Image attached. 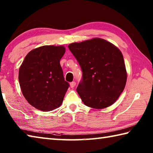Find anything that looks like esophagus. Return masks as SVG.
I'll list each match as a JSON object with an SVG mask.
<instances>
[{"label":"esophagus","mask_w":153,"mask_h":153,"mask_svg":"<svg viewBox=\"0 0 153 153\" xmlns=\"http://www.w3.org/2000/svg\"><path fill=\"white\" fill-rule=\"evenodd\" d=\"M76 82H72L70 83V87L71 88H74V87H75V86H76Z\"/></svg>","instance_id":"obj_1"}]
</instances>
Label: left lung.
I'll return each mask as SVG.
<instances>
[{"label":"left lung","instance_id":"1","mask_svg":"<svg viewBox=\"0 0 153 153\" xmlns=\"http://www.w3.org/2000/svg\"><path fill=\"white\" fill-rule=\"evenodd\" d=\"M81 67L82 80L77 92L88 107L102 109L112 105L125 88L127 71L117 46L99 38L69 45Z\"/></svg>","mask_w":153,"mask_h":153}]
</instances>
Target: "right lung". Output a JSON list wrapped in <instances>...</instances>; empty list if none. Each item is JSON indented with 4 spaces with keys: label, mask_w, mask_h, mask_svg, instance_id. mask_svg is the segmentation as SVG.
Returning a JSON list of instances; mask_svg holds the SVG:
<instances>
[{
    "label": "right lung",
    "mask_w": 153,
    "mask_h": 153,
    "mask_svg": "<svg viewBox=\"0 0 153 153\" xmlns=\"http://www.w3.org/2000/svg\"><path fill=\"white\" fill-rule=\"evenodd\" d=\"M63 46H42L25 56L19 70L22 94L37 109L50 111L61 105L69 86L65 81L60 60Z\"/></svg>",
    "instance_id": "1"
}]
</instances>
